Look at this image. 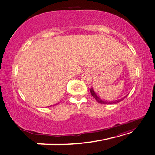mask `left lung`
<instances>
[{
  "mask_svg": "<svg viewBox=\"0 0 155 155\" xmlns=\"http://www.w3.org/2000/svg\"><path fill=\"white\" fill-rule=\"evenodd\" d=\"M90 92H91V95L94 98L96 99V101H97L98 103H99V104H117V103H119L121 101H122V100L124 98H126V96L125 97H124V98L121 99L116 100V101H104V100H103L101 98H99V97L97 95V94L95 93V91H94V90H93V88H91V89H90Z\"/></svg>",
  "mask_w": 155,
  "mask_h": 155,
  "instance_id": "obj_1",
  "label": "left lung"
}]
</instances>
